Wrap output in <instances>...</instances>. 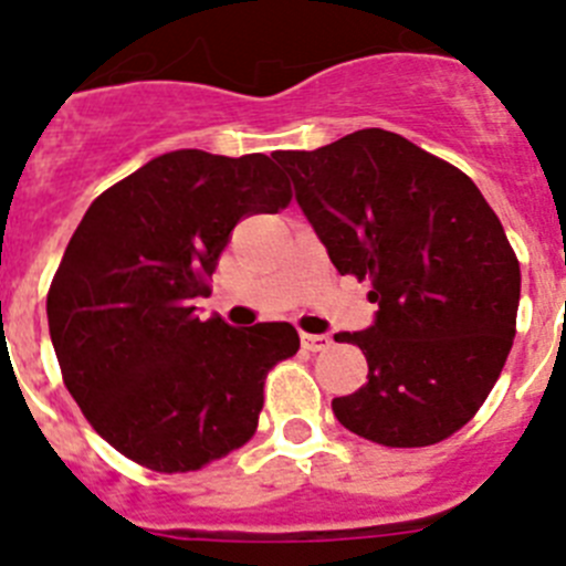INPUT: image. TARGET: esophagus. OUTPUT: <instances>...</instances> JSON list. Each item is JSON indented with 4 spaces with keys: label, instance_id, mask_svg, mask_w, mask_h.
<instances>
[{
    "label": "esophagus",
    "instance_id": "34e87169",
    "mask_svg": "<svg viewBox=\"0 0 566 566\" xmlns=\"http://www.w3.org/2000/svg\"><path fill=\"white\" fill-rule=\"evenodd\" d=\"M300 343H303V348L306 352H326V348H332V337H326V334H300Z\"/></svg>",
    "mask_w": 566,
    "mask_h": 566
}]
</instances>
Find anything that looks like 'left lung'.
<instances>
[{
  "label": "left lung",
  "instance_id": "left-lung-1",
  "mask_svg": "<svg viewBox=\"0 0 566 566\" xmlns=\"http://www.w3.org/2000/svg\"><path fill=\"white\" fill-rule=\"evenodd\" d=\"M277 161L337 272L379 306L371 328L337 334L363 348L368 382L334 417L385 448L453 437L516 337L522 272L496 212L462 169L379 127Z\"/></svg>",
  "mask_w": 566,
  "mask_h": 566
}]
</instances>
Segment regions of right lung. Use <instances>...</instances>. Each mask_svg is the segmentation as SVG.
I'll return each mask as SVG.
<instances>
[{"mask_svg":"<svg viewBox=\"0 0 566 566\" xmlns=\"http://www.w3.org/2000/svg\"><path fill=\"white\" fill-rule=\"evenodd\" d=\"M292 187L269 155L178 149L90 203L48 292L67 391L115 451L155 473H189L258 431L263 382L297 354V328L201 319L240 218L274 214Z\"/></svg>","mask_w":566,"mask_h":566,"instance_id":"add662e5","label":"right lung"}]
</instances>
